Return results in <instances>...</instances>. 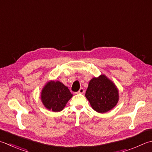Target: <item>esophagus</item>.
<instances>
[{
  "mask_svg": "<svg viewBox=\"0 0 152 152\" xmlns=\"http://www.w3.org/2000/svg\"><path fill=\"white\" fill-rule=\"evenodd\" d=\"M83 93H84V90L83 88H80L79 91L77 92V94H83Z\"/></svg>",
  "mask_w": 152,
  "mask_h": 152,
  "instance_id": "34e87169",
  "label": "esophagus"
}]
</instances>
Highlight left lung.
Instances as JSON below:
<instances>
[{
  "instance_id": "left-lung-1",
  "label": "left lung",
  "mask_w": 152,
  "mask_h": 152,
  "mask_svg": "<svg viewBox=\"0 0 152 152\" xmlns=\"http://www.w3.org/2000/svg\"><path fill=\"white\" fill-rule=\"evenodd\" d=\"M85 96L93 109L100 113L115 107L119 97L114 83L103 74L90 80Z\"/></svg>"
}]
</instances>
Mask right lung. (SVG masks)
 <instances>
[{
    "label": "right lung",
    "mask_w": 152,
    "mask_h": 152,
    "mask_svg": "<svg viewBox=\"0 0 152 152\" xmlns=\"http://www.w3.org/2000/svg\"><path fill=\"white\" fill-rule=\"evenodd\" d=\"M72 97L68 88L59 81H50L44 86L41 99L45 107L54 112L61 111Z\"/></svg>",
    "instance_id": "add662e5"
}]
</instances>
